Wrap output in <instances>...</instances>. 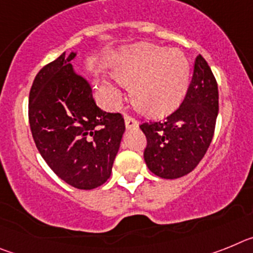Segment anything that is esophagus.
I'll list each match as a JSON object with an SVG mask.
<instances>
[{
	"label": "esophagus",
	"mask_w": 253,
	"mask_h": 253,
	"mask_svg": "<svg viewBox=\"0 0 253 253\" xmlns=\"http://www.w3.org/2000/svg\"><path fill=\"white\" fill-rule=\"evenodd\" d=\"M124 119H125V126H126L128 129L138 128L139 123H138V120L135 119V118H133V116H130V115H128V114H126Z\"/></svg>",
	"instance_id": "1"
}]
</instances>
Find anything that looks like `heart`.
Wrapping results in <instances>:
<instances>
[{
    "instance_id": "obj_1",
    "label": "heart",
    "mask_w": 253,
    "mask_h": 253,
    "mask_svg": "<svg viewBox=\"0 0 253 253\" xmlns=\"http://www.w3.org/2000/svg\"><path fill=\"white\" fill-rule=\"evenodd\" d=\"M114 75L131 88L135 104L151 115L175 110L186 95L190 64L180 49H165L149 43L126 48L114 62ZM114 95L120 91L110 87Z\"/></svg>"
}]
</instances>
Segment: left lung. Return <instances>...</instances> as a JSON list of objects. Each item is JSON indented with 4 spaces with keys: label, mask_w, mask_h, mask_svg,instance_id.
Masks as SVG:
<instances>
[{
    "label": "left lung",
    "mask_w": 253,
    "mask_h": 253,
    "mask_svg": "<svg viewBox=\"0 0 253 253\" xmlns=\"http://www.w3.org/2000/svg\"><path fill=\"white\" fill-rule=\"evenodd\" d=\"M218 110L216 80L207 60L199 54L180 106L163 120L139 125L147 138L144 161L148 169L169 180L193 171L213 139Z\"/></svg>",
    "instance_id": "obj_1"
}]
</instances>
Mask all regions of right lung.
Listing matches in <instances>:
<instances>
[{
  "label": "right lung",
  "instance_id": "add662e5",
  "mask_svg": "<svg viewBox=\"0 0 253 253\" xmlns=\"http://www.w3.org/2000/svg\"><path fill=\"white\" fill-rule=\"evenodd\" d=\"M76 53L66 51L44 66L29 95L34 142L51 171L71 186L91 190L111 175L124 118L102 111L88 82L73 71Z\"/></svg>",
  "mask_w": 253,
  "mask_h": 253
}]
</instances>
